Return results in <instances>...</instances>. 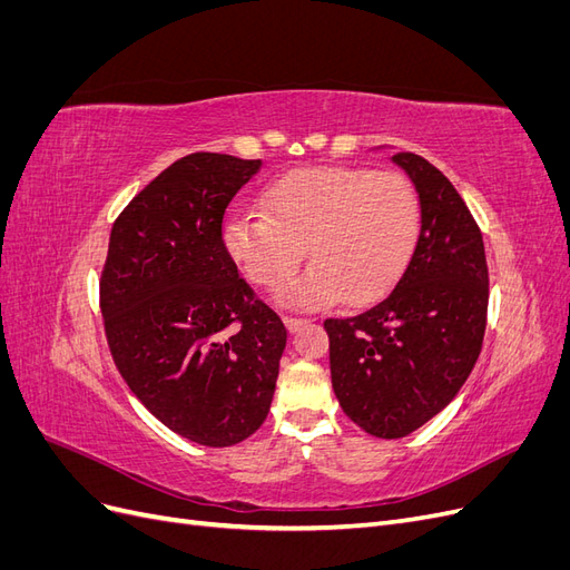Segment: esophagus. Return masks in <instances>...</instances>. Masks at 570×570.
<instances>
[{"instance_id":"34e87169","label":"esophagus","mask_w":570,"mask_h":570,"mask_svg":"<svg viewBox=\"0 0 570 570\" xmlns=\"http://www.w3.org/2000/svg\"><path fill=\"white\" fill-rule=\"evenodd\" d=\"M283 321H285V325H287V331H289V333H297L299 327H304L306 323H312L308 318H297V316H285Z\"/></svg>"}]
</instances>
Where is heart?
I'll return each mask as SVG.
<instances>
[{
	"mask_svg": "<svg viewBox=\"0 0 570 570\" xmlns=\"http://www.w3.org/2000/svg\"><path fill=\"white\" fill-rule=\"evenodd\" d=\"M421 230V204L394 170L321 166L273 180L262 209L237 206L223 223V245L256 285L285 283L287 306H323L340 295L364 304L387 292L406 268Z\"/></svg>",
	"mask_w": 570,
	"mask_h": 570,
	"instance_id": "1",
	"label": "heart"
}]
</instances>
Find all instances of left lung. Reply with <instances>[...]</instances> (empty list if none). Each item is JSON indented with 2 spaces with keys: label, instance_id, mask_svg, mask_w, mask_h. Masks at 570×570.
<instances>
[{
  "label": "left lung",
  "instance_id": "obj_1",
  "mask_svg": "<svg viewBox=\"0 0 570 570\" xmlns=\"http://www.w3.org/2000/svg\"><path fill=\"white\" fill-rule=\"evenodd\" d=\"M392 161L419 193V243L381 304L323 323L342 411L383 440L413 433L454 400L478 361L490 297L482 235L454 185L419 154Z\"/></svg>",
  "mask_w": 570,
  "mask_h": 570
}]
</instances>
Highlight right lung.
<instances>
[{"label":"right lung","mask_w":570,"mask_h":570,"mask_svg":"<svg viewBox=\"0 0 570 570\" xmlns=\"http://www.w3.org/2000/svg\"><path fill=\"white\" fill-rule=\"evenodd\" d=\"M262 159L195 151L116 218L99 304L116 368L154 416L206 446L266 421L287 331L239 278L223 214Z\"/></svg>","instance_id":"add662e5"}]
</instances>
